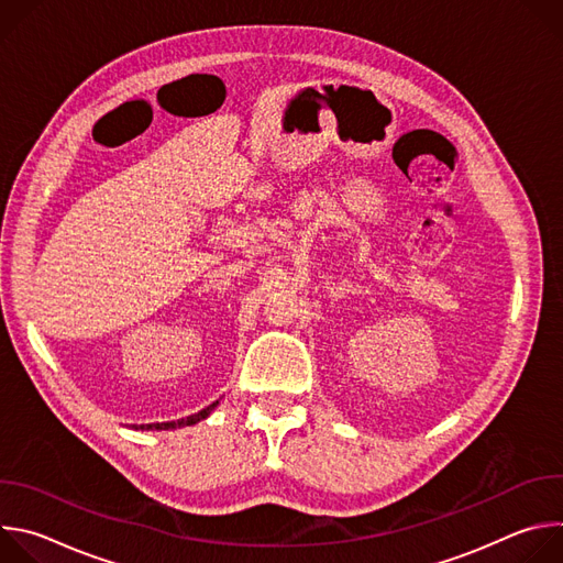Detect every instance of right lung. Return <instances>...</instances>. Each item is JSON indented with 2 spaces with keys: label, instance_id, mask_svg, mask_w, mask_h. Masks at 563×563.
<instances>
[{
  "label": "right lung",
  "instance_id": "right-lung-1",
  "mask_svg": "<svg viewBox=\"0 0 563 563\" xmlns=\"http://www.w3.org/2000/svg\"><path fill=\"white\" fill-rule=\"evenodd\" d=\"M218 406V400L211 406H207L205 410L191 415V417H185V419H178V421H167V423H146V426H131L133 430H176V428H185V426H196L200 423L202 419H207L211 415V410Z\"/></svg>",
  "mask_w": 563,
  "mask_h": 563
}]
</instances>
